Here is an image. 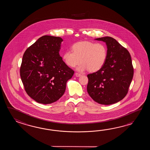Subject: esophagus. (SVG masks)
Returning a JSON list of instances; mask_svg holds the SVG:
<instances>
[{"label":"esophagus","instance_id":"1","mask_svg":"<svg viewBox=\"0 0 150 150\" xmlns=\"http://www.w3.org/2000/svg\"><path fill=\"white\" fill-rule=\"evenodd\" d=\"M75 75H76V76H81V74H79V73H77V72H76V73L75 74Z\"/></svg>","mask_w":150,"mask_h":150}]
</instances>
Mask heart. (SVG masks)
<instances>
[{"label":"heart","instance_id":"b5f03b06","mask_svg":"<svg viewBox=\"0 0 150 150\" xmlns=\"http://www.w3.org/2000/svg\"><path fill=\"white\" fill-rule=\"evenodd\" d=\"M72 50L65 51L62 56L64 63L69 67H74L82 62L78 70L83 71L88 69L96 72L102 68L107 58V48L101 42L88 41L78 42L73 45Z\"/></svg>","mask_w":150,"mask_h":150}]
</instances>
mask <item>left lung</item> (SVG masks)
I'll return each mask as SVG.
<instances>
[{
  "label": "left lung",
  "instance_id": "obj_1",
  "mask_svg": "<svg viewBox=\"0 0 150 150\" xmlns=\"http://www.w3.org/2000/svg\"><path fill=\"white\" fill-rule=\"evenodd\" d=\"M96 40L105 42L107 58L100 70L87 75V90L96 102L112 105L121 101L128 92L134 76L131 57L127 49L114 38L106 36Z\"/></svg>",
  "mask_w": 150,
  "mask_h": 150
}]
</instances>
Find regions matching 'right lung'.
I'll return each mask as SVG.
<instances>
[{
  "mask_svg": "<svg viewBox=\"0 0 150 150\" xmlns=\"http://www.w3.org/2000/svg\"><path fill=\"white\" fill-rule=\"evenodd\" d=\"M59 37L45 35L27 49L20 69L27 94L36 102L50 104L64 94L74 71L59 54Z\"/></svg>",
  "mask_w": 150,
  "mask_h": 150,
  "instance_id": "1",
  "label": "right lung"
}]
</instances>
